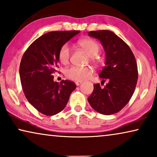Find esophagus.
Segmentation results:
<instances>
[{
    "label": "esophagus",
    "mask_w": 157,
    "mask_h": 157,
    "mask_svg": "<svg viewBox=\"0 0 157 157\" xmlns=\"http://www.w3.org/2000/svg\"><path fill=\"white\" fill-rule=\"evenodd\" d=\"M82 82V81H76L75 82V84H76L77 86H79Z\"/></svg>",
    "instance_id": "esophagus-1"
}]
</instances>
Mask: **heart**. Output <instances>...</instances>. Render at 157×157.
I'll return each mask as SVG.
<instances>
[{
  "label": "heart",
  "instance_id": "b5f03b06",
  "mask_svg": "<svg viewBox=\"0 0 157 157\" xmlns=\"http://www.w3.org/2000/svg\"><path fill=\"white\" fill-rule=\"evenodd\" d=\"M78 45L85 50L90 57V59L94 63H99L100 58L98 56L100 50V46L98 42L90 38H85L78 42ZM70 56V48L67 44L62 45L58 51V59L63 65H67L69 63ZM91 67H78L72 66L65 70V76L72 80L82 81L87 79L92 75Z\"/></svg>",
  "mask_w": 157,
  "mask_h": 157
}]
</instances>
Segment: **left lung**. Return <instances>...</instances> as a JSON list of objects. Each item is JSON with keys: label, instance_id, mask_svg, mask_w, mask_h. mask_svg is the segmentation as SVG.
I'll return each mask as SVG.
<instances>
[{"label": "left lung", "instance_id": "obj_1", "mask_svg": "<svg viewBox=\"0 0 157 157\" xmlns=\"http://www.w3.org/2000/svg\"><path fill=\"white\" fill-rule=\"evenodd\" d=\"M98 39L105 51V66L99 74L108 82L104 87L94 84V90L87 98L90 105L99 113L110 115L120 112L131 99L138 79L135 57L124 41L110 30L88 33Z\"/></svg>", "mask_w": 157, "mask_h": 157}]
</instances>
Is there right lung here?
Listing matches in <instances>:
<instances>
[{
  "label": "right lung",
  "mask_w": 157,
  "mask_h": 157,
  "mask_svg": "<svg viewBox=\"0 0 157 157\" xmlns=\"http://www.w3.org/2000/svg\"><path fill=\"white\" fill-rule=\"evenodd\" d=\"M79 30L49 32L38 37L26 50L20 65V78L28 101L47 116L64 109L72 91L74 82L53 81L52 74L59 67L58 51Z\"/></svg>",
  "instance_id": "1"
}]
</instances>
